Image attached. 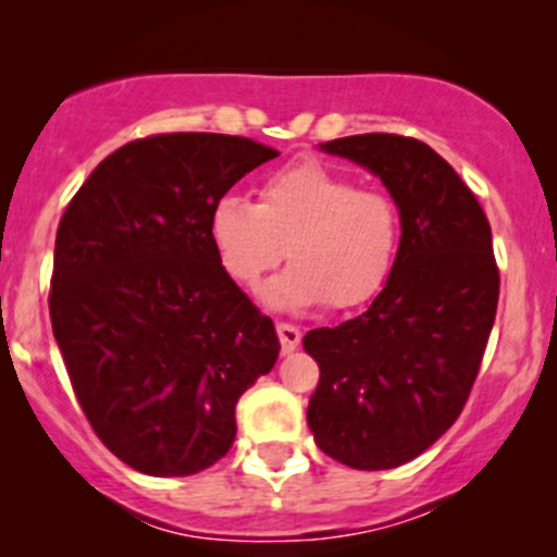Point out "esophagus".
Instances as JSON below:
<instances>
[{
    "label": "esophagus",
    "mask_w": 557,
    "mask_h": 557,
    "mask_svg": "<svg viewBox=\"0 0 557 557\" xmlns=\"http://www.w3.org/2000/svg\"><path fill=\"white\" fill-rule=\"evenodd\" d=\"M277 337H280V348H283V354H293L300 343V330L293 327V324L277 322Z\"/></svg>",
    "instance_id": "obj_1"
}]
</instances>
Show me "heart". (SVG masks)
Returning a JSON list of instances; mask_svg holds the SVG:
<instances>
[{
	"label": "heart",
	"mask_w": 557,
	"mask_h": 557,
	"mask_svg": "<svg viewBox=\"0 0 557 557\" xmlns=\"http://www.w3.org/2000/svg\"><path fill=\"white\" fill-rule=\"evenodd\" d=\"M398 207L387 194L356 188L343 172L306 159L272 172L259 203L235 194L216 198L209 240L235 283L253 287L285 257L287 270L264 287L272 309L296 311L327 300L332 309L367 304L393 272Z\"/></svg>",
	"instance_id": "1"
}]
</instances>
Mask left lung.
<instances>
[{
    "mask_svg": "<svg viewBox=\"0 0 557 557\" xmlns=\"http://www.w3.org/2000/svg\"><path fill=\"white\" fill-rule=\"evenodd\" d=\"M319 149L380 177L400 246L361 317L306 332L319 363L306 421L335 461L395 469L450 430L474 385L500 296L492 230L469 185L417 138L363 133Z\"/></svg>",
    "mask_w": 557,
    "mask_h": 557,
    "instance_id": "left-lung-1",
    "label": "left lung"
}]
</instances>
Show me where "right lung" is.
<instances>
[{
	"instance_id": "add662e5",
	"label": "right lung",
	"mask_w": 557,
	"mask_h": 557,
	"mask_svg": "<svg viewBox=\"0 0 557 557\" xmlns=\"http://www.w3.org/2000/svg\"><path fill=\"white\" fill-rule=\"evenodd\" d=\"M277 151L220 133L120 146L67 203L49 293L88 424L120 461L188 476L235 440V403L280 356L277 332L222 270L209 212Z\"/></svg>"
}]
</instances>
